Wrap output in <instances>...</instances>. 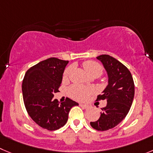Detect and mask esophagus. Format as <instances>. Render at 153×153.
<instances>
[{
  "instance_id": "1",
  "label": "esophagus",
  "mask_w": 153,
  "mask_h": 153,
  "mask_svg": "<svg viewBox=\"0 0 153 153\" xmlns=\"http://www.w3.org/2000/svg\"><path fill=\"white\" fill-rule=\"evenodd\" d=\"M79 106H80V107H82V108H83V109H87V108H88V106L86 105V104H79Z\"/></svg>"
}]
</instances>
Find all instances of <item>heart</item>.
<instances>
[{
    "label": "heart",
    "instance_id": "heart-1",
    "mask_svg": "<svg viewBox=\"0 0 153 153\" xmlns=\"http://www.w3.org/2000/svg\"><path fill=\"white\" fill-rule=\"evenodd\" d=\"M84 69L85 70L87 73L89 74L91 76H95L97 77L100 76L103 74V68L97 62L94 61H85L82 63ZM71 68H67L65 70L63 74V79H68V75H69ZM69 94L71 97L76 100L79 101H84L93 92V88L90 87L81 86L79 85H73L69 88Z\"/></svg>",
    "mask_w": 153,
    "mask_h": 153
}]
</instances>
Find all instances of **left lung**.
I'll return each instance as SVG.
<instances>
[{
    "mask_svg": "<svg viewBox=\"0 0 153 153\" xmlns=\"http://www.w3.org/2000/svg\"><path fill=\"white\" fill-rule=\"evenodd\" d=\"M97 59L102 62L108 74V85L96 101L106 100L107 106L101 108V116L90 125L97 131H107L123 121L130 110L134 96V83L129 70L109 55Z\"/></svg>",
    "mask_w": 153,
    "mask_h": 153,
    "instance_id": "left-lung-1",
    "label": "left lung"
}]
</instances>
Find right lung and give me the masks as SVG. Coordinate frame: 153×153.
Returning <instances> with one entry per match:
<instances>
[{
	"instance_id": "obj_1",
	"label": "right lung",
	"mask_w": 153,
	"mask_h": 153,
	"mask_svg": "<svg viewBox=\"0 0 153 153\" xmlns=\"http://www.w3.org/2000/svg\"><path fill=\"white\" fill-rule=\"evenodd\" d=\"M68 61L49 58L29 68L22 81L23 100L27 113L39 126L55 131L66 124L70 110L78 105L67 97L60 103L54 99L59 92Z\"/></svg>"
}]
</instances>
